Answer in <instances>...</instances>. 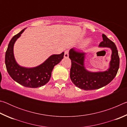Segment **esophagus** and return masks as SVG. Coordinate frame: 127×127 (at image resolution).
<instances>
[{"label":"esophagus","instance_id":"1","mask_svg":"<svg viewBox=\"0 0 127 127\" xmlns=\"http://www.w3.org/2000/svg\"><path fill=\"white\" fill-rule=\"evenodd\" d=\"M64 58H68L69 57V50H65V52H64Z\"/></svg>","mask_w":127,"mask_h":127}]
</instances>
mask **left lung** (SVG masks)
I'll return each mask as SVG.
<instances>
[{
    "label": "left lung",
    "instance_id": "1",
    "mask_svg": "<svg viewBox=\"0 0 127 127\" xmlns=\"http://www.w3.org/2000/svg\"><path fill=\"white\" fill-rule=\"evenodd\" d=\"M103 41L99 44L100 47H107L112 50L110 68L105 72H90L86 69L84 59L86 54L79 50L70 49L69 57L71 60L70 78L77 87L84 90L100 89L109 84L114 78L119 67V57L115 44L102 34Z\"/></svg>",
    "mask_w": 127,
    "mask_h": 127
}]
</instances>
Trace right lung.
Listing matches in <instances>:
<instances>
[{
  "instance_id": "obj_1",
  "label": "right lung",
  "mask_w": 127,
  "mask_h": 127,
  "mask_svg": "<svg viewBox=\"0 0 127 127\" xmlns=\"http://www.w3.org/2000/svg\"><path fill=\"white\" fill-rule=\"evenodd\" d=\"M25 29L14 35L8 44L5 56L6 68L12 79L20 85L26 87H39L46 84L50 80L54 67L63 58L64 53L50 56L44 63L35 68H27L20 66L15 61L13 46Z\"/></svg>"
}]
</instances>
